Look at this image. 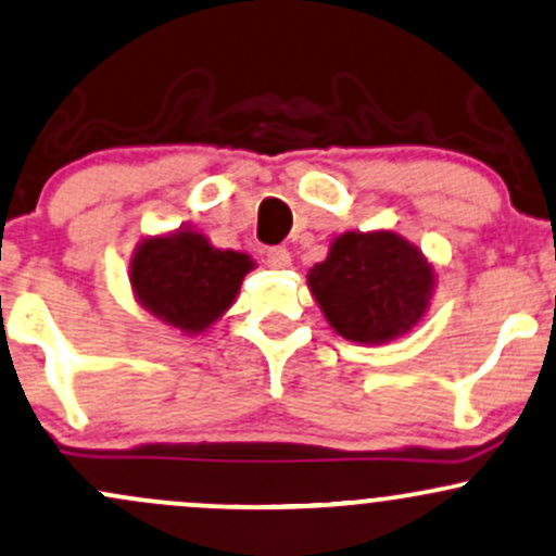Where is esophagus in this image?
Here are the masks:
<instances>
[{
	"label": "esophagus",
	"instance_id": "1",
	"mask_svg": "<svg viewBox=\"0 0 556 556\" xmlns=\"http://www.w3.org/2000/svg\"><path fill=\"white\" fill-rule=\"evenodd\" d=\"M266 266L277 268V271H285L290 268V253L285 248H274L266 253Z\"/></svg>",
	"mask_w": 556,
	"mask_h": 556
}]
</instances>
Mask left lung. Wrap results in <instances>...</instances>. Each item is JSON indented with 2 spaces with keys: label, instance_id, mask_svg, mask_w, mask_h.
Here are the masks:
<instances>
[{
  "label": "left lung",
  "instance_id": "8db88e82",
  "mask_svg": "<svg viewBox=\"0 0 556 556\" xmlns=\"http://www.w3.org/2000/svg\"><path fill=\"white\" fill-rule=\"evenodd\" d=\"M306 279L334 332L367 345L406 334L435 290L430 261L395 231L334 237L329 255Z\"/></svg>",
  "mask_w": 556,
  "mask_h": 556
}]
</instances>
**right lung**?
I'll return each mask as SVG.
<instances>
[{
  "instance_id": "right-lung-1",
  "label": "right lung",
  "mask_w": 556,
  "mask_h": 556,
  "mask_svg": "<svg viewBox=\"0 0 556 556\" xmlns=\"http://www.w3.org/2000/svg\"><path fill=\"white\" fill-rule=\"evenodd\" d=\"M253 261L218 250L192 229L144 237L134 250L129 279L139 306L187 334L205 332L235 303Z\"/></svg>"
}]
</instances>
